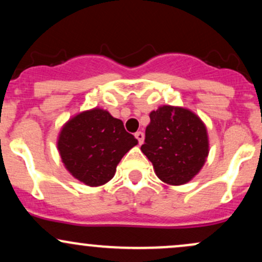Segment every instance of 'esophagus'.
<instances>
[{
	"label": "esophagus",
	"mask_w": 262,
	"mask_h": 262,
	"mask_svg": "<svg viewBox=\"0 0 262 262\" xmlns=\"http://www.w3.org/2000/svg\"><path fill=\"white\" fill-rule=\"evenodd\" d=\"M144 137H145V135H144L143 132H137V133H135V138L139 141L140 145L144 143Z\"/></svg>",
	"instance_id": "obj_1"
}]
</instances>
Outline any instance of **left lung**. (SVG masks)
Returning a JSON list of instances; mask_svg holds the SVG:
<instances>
[{
	"instance_id": "8db88e82",
	"label": "left lung",
	"mask_w": 262,
	"mask_h": 262,
	"mask_svg": "<svg viewBox=\"0 0 262 262\" xmlns=\"http://www.w3.org/2000/svg\"><path fill=\"white\" fill-rule=\"evenodd\" d=\"M143 154L156 176L170 186L191 181L206 164L209 138L204 122L185 107L164 104L150 112Z\"/></svg>"
}]
</instances>
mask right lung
Here are the masks:
<instances>
[{
  "instance_id": "obj_1",
  "label": "right lung",
  "mask_w": 262,
  "mask_h": 262,
  "mask_svg": "<svg viewBox=\"0 0 262 262\" xmlns=\"http://www.w3.org/2000/svg\"><path fill=\"white\" fill-rule=\"evenodd\" d=\"M138 144L123 122L100 107L75 114L58 135V150L65 169L90 187L113 179L117 165Z\"/></svg>"
}]
</instances>
